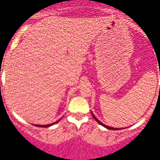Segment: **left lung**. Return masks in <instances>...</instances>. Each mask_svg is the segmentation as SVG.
Returning a JSON list of instances; mask_svg holds the SVG:
<instances>
[{"label": "left lung", "mask_w": 160, "mask_h": 160, "mask_svg": "<svg viewBox=\"0 0 160 160\" xmlns=\"http://www.w3.org/2000/svg\"><path fill=\"white\" fill-rule=\"evenodd\" d=\"M91 113H92V112H91ZM92 116H93V118H94V119H95V121H96V122H97L99 123V124H100V125H102V127H106V128H107V129H109V130H118V129H116V128H113V127H108V126H107V125H104V124H103V123L101 122L100 121L98 120V119H97V118H95V116H94V115H93V113H92Z\"/></svg>", "instance_id": "8db88e82"}]
</instances>
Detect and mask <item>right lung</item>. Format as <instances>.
Listing matches in <instances>:
<instances>
[{
    "label": "right lung",
    "mask_w": 160,
    "mask_h": 160,
    "mask_svg": "<svg viewBox=\"0 0 160 160\" xmlns=\"http://www.w3.org/2000/svg\"><path fill=\"white\" fill-rule=\"evenodd\" d=\"M57 122H58V121H57L56 122L52 123V124H48V125H42V126H41V125H35V126H36V127H50V126L53 125V124H56Z\"/></svg>",
    "instance_id": "1"
}]
</instances>
